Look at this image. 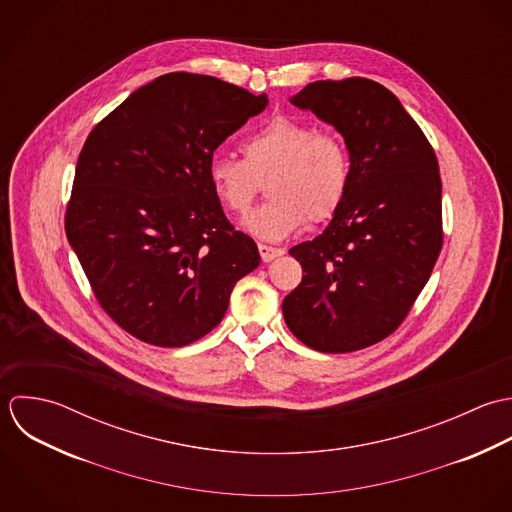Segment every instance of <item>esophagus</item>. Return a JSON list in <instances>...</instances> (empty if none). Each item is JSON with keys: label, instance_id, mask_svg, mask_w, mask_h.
Masks as SVG:
<instances>
[{"label": "esophagus", "instance_id": "34e87169", "mask_svg": "<svg viewBox=\"0 0 512 512\" xmlns=\"http://www.w3.org/2000/svg\"><path fill=\"white\" fill-rule=\"evenodd\" d=\"M258 250H260V256L264 262H272L274 258L284 254V248H276V246H268V244H258Z\"/></svg>", "mask_w": 512, "mask_h": 512}]
</instances>
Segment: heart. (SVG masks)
Instances as JSON below:
<instances>
[{"mask_svg": "<svg viewBox=\"0 0 512 512\" xmlns=\"http://www.w3.org/2000/svg\"><path fill=\"white\" fill-rule=\"evenodd\" d=\"M242 157L216 153L208 180L218 200L244 214L266 180L268 200L246 216L244 226L266 240H282L310 222H328L340 212L353 176L351 153L334 131L310 121L276 115L242 143Z\"/></svg>", "mask_w": 512, "mask_h": 512, "instance_id": "obj_1", "label": "heart"}]
</instances>
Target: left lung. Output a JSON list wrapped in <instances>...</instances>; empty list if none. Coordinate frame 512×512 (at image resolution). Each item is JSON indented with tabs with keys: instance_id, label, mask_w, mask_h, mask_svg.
<instances>
[{
	"instance_id": "left-lung-1",
	"label": "left lung",
	"mask_w": 512,
	"mask_h": 512,
	"mask_svg": "<svg viewBox=\"0 0 512 512\" xmlns=\"http://www.w3.org/2000/svg\"><path fill=\"white\" fill-rule=\"evenodd\" d=\"M292 103L340 131L353 176L330 226L290 250L304 276L284 298V320L316 351H357L401 326L433 272L439 163L399 99L371 79L314 81Z\"/></svg>"
}]
</instances>
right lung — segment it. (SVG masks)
I'll list each match as a JSON object with an SVG mask.
<instances>
[{
  "label": "right lung",
  "mask_w": 512,
  "mask_h": 512,
  "mask_svg": "<svg viewBox=\"0 0 512 512\" xmlns=\"http://www.w3.org/2000/svg\"><path fill=\"white\" fill-rule=\"evenodd\" d=\"M266 105L216 77L167 73L89 133L65 234L97 302L133 338L159 347L204 338L260 264L256 242L226 218L208 161Z\"/></svg>",
  "instance_id": "right-lung-1"
}]
</instances>
